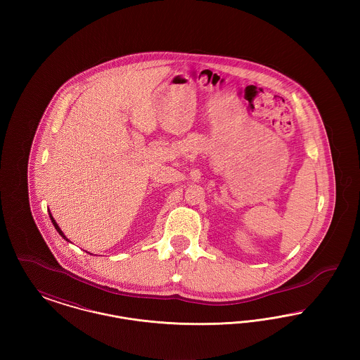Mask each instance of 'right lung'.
<instances>
[{
	"mask_svg": "<svg viewBox=\"0 0 360 360\" xmlns=\"http://www.w3.org/2000/svg\"><path fill=\"white\" fill-rule=\"evenodd\" d=\"M50 219H51V221H52V224H53V226H55V229H56V231H58V232H59V235H60V236H62V238H63V239L68 240V241H70V240L68 239V238H66V236H65V233H63V232H62V229H60V228H59V225H58V224H56V221H55V220H53V217H52L51 213H50Z\"/></svg>",
	"mask_w": 360,
	"mask_h": 360,
	"instance_id": "right-lung-1",
	"label": "right lung"
}]
</instances>
